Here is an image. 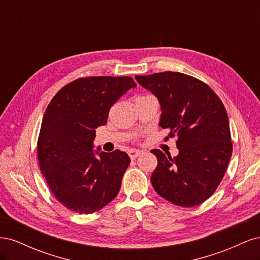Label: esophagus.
I'll list each match as a JSON object with an SVG mask.
<instances>
[{"mask_svg":"<svg viewBox=\"0 0 260 260\" xmlns=\"http://www.w3.org/2000/svg\"><path fill=\"white\" fill-rule=\"evenodd\" d=\"M142 153H143L142 151H140V149H136V148H132V149H130V151L128 152V154H129L131 159H136L137 157L140 156Z\"/></svg>","mask_w":260,"mask_h":260,"instance_id":"obj_1","label":"esophagus"}]
</instances>
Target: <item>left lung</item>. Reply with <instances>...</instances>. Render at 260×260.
I'll use <instances>...</instances> for the list:
<instances>
[{
  "label": "left lung",
  "instance_id": "1",
  "mask_svg": "<svg viewBox=\"0 0 260 260\" xmlns=\"http://www.w3.org/2000/svg\"><path fill=\"white\" fill-rule=\"evenodd\" d=\"M136 79L158 100L160 127L178 138L175 157L151 151L158 161L151 177L154 190L175 205H200L221 182L232 155L222 102L206 83L185 74L165 72Z\"/></svg>",
  "mask_w": 260,
  "mask_h": 260
}]
</instances>
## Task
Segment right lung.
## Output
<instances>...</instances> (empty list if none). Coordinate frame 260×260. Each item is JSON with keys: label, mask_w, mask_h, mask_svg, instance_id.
<instances>
[{"label": "right lung", "mask_w": 260, "mask_h": 260, "mask_svg": "<svg viewBox=\"0 0 260 260\" xmlns=\"http://www.w3.org/2000/svg\"><path fill=\"white\" fill-rule=\"evenodd\" d=\"M136 86L131 77L80 78L61 88L46 107L38 159L51 192L66 208L92 214L119 192L128 154L93 151V141L115 102Z\"/></svg>", "instance_id": "obj_1"}]
</instances>
